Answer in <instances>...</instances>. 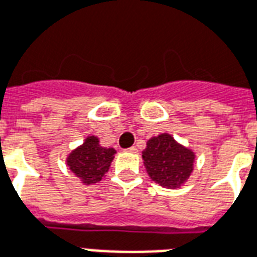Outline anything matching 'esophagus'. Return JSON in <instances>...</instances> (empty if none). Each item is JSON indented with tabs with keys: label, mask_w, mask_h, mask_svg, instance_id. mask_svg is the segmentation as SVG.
I'll use <instances>...</instances> for the list:
<instances>
[{
	"label": "esophagus",
	"mask_w": 257,
	"mask_h": 257,
	"mask_svg": "<svg viewBox=\"0 0 257 257\" xmlns=\"http://www.w3.org/2000/svg\"><path fill=\"white\" fill-rule=\"evenodd\" d=\"M126 151H128V153L136 154V153H138V148H136V147H131V148H128V150H126Z\"/></svg>",
	"instance_id": "obj_1"
}]
</instances>
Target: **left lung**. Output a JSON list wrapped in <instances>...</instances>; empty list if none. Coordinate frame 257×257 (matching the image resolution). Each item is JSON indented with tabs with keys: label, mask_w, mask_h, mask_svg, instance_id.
<instances>
[{
	"label": "left lung",
	"mask_w": 257,
	"mask_h": 257,
	"mask_svg": "<svg viewBox=\"0 0 257 257\" xmlns=\"http://www.w3.org/2000/svg\"><path fill=\"white\" fill-rule=\"evenodd\" d=\"M142 154L150 178L167 189H177L188 181L196 159L191 148L180 144L169 134L150 139Z\"/></svg>",
	"instance_id": "left-lung-1"
}]
</instances>
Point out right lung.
<instances>
[{"mask_svg": "<svg viewBox=\"0 0 257 257\" xmlns=\"http://www.w3.org/2000/svg\"><path fill=\"white\" fill-rule=\"evenodd\" d=\"M115 153L114 148L102 147L99 138L88 136L84 143L68 155L66 165L84 185H92L109 172Z\"/></svg>", "mask_w": 257, "mask_h": 257, "instance_id": "add662e5", "label": "right lung"}]
</instances>
